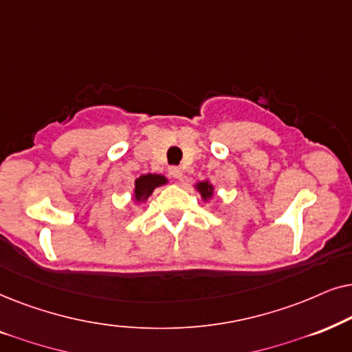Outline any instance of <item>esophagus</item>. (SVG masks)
I'll return each instance as SVG.
<instances>
[{
  "instance_id": "1",
  "label": "esophagus",
  "mask_w": 352,
  "mask_h": 352,
  "mask_svg": "<svg viewBox=\"0 0 352 352\" xmlns=\"http://www.w3.org/2000/svg\"><path fill=\"white\" fill-rule=\"evenodd\" d=\"M168 173H170V177L177 180H182V177H184V170H182L180 167H170L168 168Z\"/></svg>"
}]
</instances>
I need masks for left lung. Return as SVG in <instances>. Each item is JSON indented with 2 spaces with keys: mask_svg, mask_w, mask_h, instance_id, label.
Wrapping results in <instances>:
<instances>
[{
  "mask_svg": "<svg viewBox=\"0 0 352 352\" xmlns=\"http://www.w3.org/2000/svg\"><path fill=\"white\" fill-rule=\"evenodd\" d=\"M198 190L201 191V195H203L204 199H208L212 196V186H210L208 182H201V184L198 185Z\"/></svg>",
  "mask_w": 352,
  "mask_h": 352,
  "instance_id": "obj_1",
  "label": "left lung"
}]
</instances>
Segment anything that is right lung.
I'll list each match as a JSON object with an SVG mask.
<instances>
[{"mask_svg":"<svg viewBox=\"0 0 352 352\" xmlns=\"http://www.w3.org/2000/svg\"><path fill=\"white\" fill-rule=\"evenodd\" d=\"M166 177L156 175V173H148V175H142L140 179L135 180V199L144 201L148 196L153 193L156 186H161L166 184Z\"/></svg>","mask_w":352,"mask_h":352,"instance_id":"right-lung-1","label":"right lung"}]
</instances>
